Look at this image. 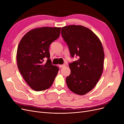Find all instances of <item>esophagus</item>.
Here are the masks:
<instances>
[{"label": "esophagus", "mask_w": 124, "mask_h": 124, "mask_svg": "<svg viewBox=\"0 0 124 124\" xmlns=\"http://www.w3.org/2000/svg\"><path fill=\"white\" fill-rule=\"evenodd\" d=\"M66 66V64H63V65H59V67L60 68H62V67H64Z\"/></svg>", "instance_id": "obj_1"}]
</instances>
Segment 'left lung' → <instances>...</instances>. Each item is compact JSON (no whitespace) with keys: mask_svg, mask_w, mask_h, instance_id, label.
I'll return each mask as SVG.
<instances>
[{"mask_svg":"<svg viewBox=\"0 0 124 124\" xmlns=\"http://www.w3.org/2000/svg\"><path fill=\"white\" fill-rule=\"evenodd\" d=\"M61 33L71 57H78L69 63L71 73L66 78L67 85L73 93L85 95L95 87L102 73L104 54L102 43L91 30L83 26H65Z\"/></svg>","mask_w":124,"mask_h":124,"instance_id":"1","label":"left lung"}]
</instances>
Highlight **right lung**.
Listing matches in <instances>:
<instances>
[{
	"mask_svg": "<svg viewBox=\"0 0 124 124\" xmlns=\"http://www.w3.org/2000/svg\"><path fill=\"white\" fill-rule=\"evenodd\" d=\"M61 27H43L31 30L24 36L17 50L18 69L31 88L42 91L53 84L59 70L52 65L50 44L59 38ZM46 62H44L45 58Z\"/></svg>",
	"mask_w": 124,
	"mask_h": 124,
	"instance_id": "1",
	"label": "right lung"
}]
</instances>
